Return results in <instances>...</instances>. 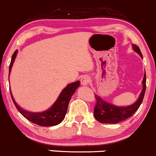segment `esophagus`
Returning <instances> with one entry per match:
<instances>
[{
	"instance_id": "esophagus-1",
	"label": "esophagus",
	"mask_w": 156,
	"mask_h": 156,
	"mask_svg": "<svg viewBox=\"0 0 156 156\" xmlns=\"http://www.w3.org/2000/svg\"><path fill=\"white\" fill-rule=\"evenodd\" d=\"M90 77L87 76H83V77L80 80V82H81L82 86H87L89 83H90Z\"/></svg>"
}]
</instances>
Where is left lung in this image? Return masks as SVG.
<instances>
[{"label": "left lung", "instance_id": "obj_1", "mask_svg": "<svg viewBox=\"0 0 156 156\" xmlns=\"http://www.w3.org/2000/svg\"><path fill=\"white\" fill-rule=\"evenodd\" d=\"M132 47L134 51L136 52L143 58V55L138 46L133 44ZM146 72H145L143 79V89L141 91V93L138 99L133 104L128 106L123 107V106L115 105L103 100L99 95H95L96 104L94 109V117L95 119L98 122L102 123V124H118L132 116L138 110L144 98L145 92H146Z\"/></svg>", "mask_w": 156, "mask_h": 156}]
</instances>
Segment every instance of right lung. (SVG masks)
<instances>
[{
  "instance_id": "add662e5",
  "label": "right lung",
  "mask_w": 156,
  "mask_h": 156,
  "mask_svg": "<svg viewBox=\"0 0 156 156\" xmlns=\"http://www.w3.org/2000/svg\"><path fill=\"white\" fill-rule=\"evenodd\" d=\"M17 50L15 51L12 56L10 67H9V76H10V71H11L12 66H13L15 58L17 55ZM79 86H80V81L74 82V83L67 85L63 89L62 92L58 96V99L52 105L51 107L42 112H31L24 110L23 108L20 107L19 105L15 101L14 98L12 95L11 91L10 90V92L15 106L23 116L37 125L42 126V127H51V126L58 125L60 123L62 122L63 120L64 119L66 113H67L69 101Z\"/></svg>"
}]
</instances>
